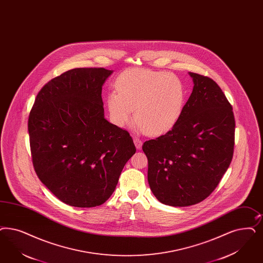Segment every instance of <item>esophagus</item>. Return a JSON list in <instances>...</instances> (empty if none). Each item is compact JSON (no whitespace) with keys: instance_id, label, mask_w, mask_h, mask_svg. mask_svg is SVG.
<instances>
[{"instance_id":"esophagus-1","label":"esophagus","mask_w":263,"mask_h":263,"mask_svg":"<svg viewBox=\"0 0 263 263\" xmlns=\"http://www.w3.org/2000/svg\"><path fill=\"white\" fill-rule=\"evenodd\" d=\"M134 144L136 145L137 149H141L142 148L143 143H142V141L139 138H137V137L134 138Z\"/></svg>"}]
</instances>
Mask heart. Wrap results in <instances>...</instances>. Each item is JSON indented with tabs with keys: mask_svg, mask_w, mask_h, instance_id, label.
I'll use <instances>...</instances> for the list:
<instances>
[{
	"mask_svg": "<svg viewBox=\"0 0 263 263\" xmlns=\"http://www.w3.org/2000/svg\"><path fill=\"white\" fill-rule=\"evenodd\" d=\"M116 89L108 94L107 106L111 122L118 127L126 126L134 112L138 131L159 136L171 130L181 118L185 89L175 74L129 69L118 77Z\"/></svg>",
	"mask_w": 263,
	"mask_h": 263,
	"instance_id": "1",
	"label": "heart"
}]
</instances>
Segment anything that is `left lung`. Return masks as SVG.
<instances>
[{
    "mask_svg": "<svg viewBox=\"0 0 263 263\" xmlns=\"http://www.w3.org/2000/svg\"><path fill=\"white\" fill-rule=\"evenodd\" d=\"M191 95L172 130L146 141L147 181L157 200L186 207L215 191L233 156L235 119L224 93L212 79L189 72Z\"/></svg>",
    "mask_w": 263,
    "mask_h": 263,
    "instance_id": "1",
    "label": "left lung"
}]
</instances>
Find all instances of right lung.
<instances>
[{
	"label": "right lung",
	"instance_id": "add662e5",
	"mask_svg": "<svg viewBox=\"0 0 263 263\" xmlns=\"http://www.w3.org/2000/svg\"><path fill=\"white\" fill-rule=\"evenodd\" d=\"M111 73L104 68L64 72L37 93L29 116L36 175L70 206L105 203L136 153L129 133L105 118L102 86Z\"/></svg>",
	"mask_w": 263,
	"mask_h": 263
}]
</instances>
